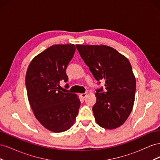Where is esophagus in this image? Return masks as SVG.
<instances>
[{
  "mask_svg": "<svg viewBox=\"0 0 160 160\" xmlns=\"http://www.w3.org/2000/svg\"><path fill=\"white\" fill-rule=\"evenodd\" d=\"M81 96L82 98L84 99V98H85V97L87 96V93H81Z\"/></svg>",
  "mask_w": 160,
  "mask_h": 160,
  "instance_id": "esophagus-1",
  "label": "esophagus"
}]
</instances>
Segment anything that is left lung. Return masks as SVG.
<instances>
[{
  "label": "left lung",
  "instance_id": "obj_1",
  "mask_svg": "<svg viewBox=\"0 0 160 160\" xmlns=\"http://www.w3.org/2000/svg\"><path fill=\"white\" fill-rule=\"evenodd\" d=\"M76 47L95 79L105 80V91L103 88L96 91V103L92 108L97 123L108 129L121 126L132 112L136 88L129 60L109 46Z\"/></svg>",
  "mask_w": 160,
  "mask_h": 160
}]
</instances>
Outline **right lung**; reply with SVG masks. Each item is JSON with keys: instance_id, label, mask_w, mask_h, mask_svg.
I'll list each match as a JSON object with an SVG mask.
<instances>
[{"instance_id": "1", "label": "right lung", "mask_w": 160, "mask_h": 160, "mask_svg": "<svg viewBox=\"0 0 160 160\" xmlns=\"http://www.w3.org/2000/svg\"><path fill=\"white\" fill-rule=\"evenodd\" d=\"M75 49L73 44L51 46L34 58L27 71V96L34 115L52 132L69 129L78 115V97L62 92L59 85L61 81H68L66 69Z\"/></svg>"}]
</instances>
